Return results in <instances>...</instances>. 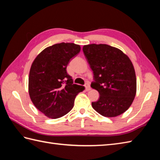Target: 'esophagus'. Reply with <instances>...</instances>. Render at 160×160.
<instances>
[{
  "mask_svg": "<svg viewBox=\"0 0 160 160\" xmlns=\"http://www.w3.org/2000/svg\"><path fill=\"white\" fill-rule=\"evenodd\" d=\"M85 89H86V91H90L91 90V87H90V84H89V83H86V84H85Z\"/></svg>",
  "mask_w": 160,
  "mask_h": 160,
  "instance_id": "obj_1",
  "label": "esophagus"
}]
</instances>
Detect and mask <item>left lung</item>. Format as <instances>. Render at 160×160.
I'll use <instances>...</instances> for the list:
<instances>
[{
    "label": "left lung",
    "mask_w": 160,
    "mask_h": 160,
    "mask_svg": "<svg viewBox=\"0 0 160 160\" xmlns=\"http://www.w3.org/2000/svg\"><path fill=\"white\" fill-rule=\"evenodd\" d=\"M82 50L94 75L95 82L91 87L100 93L92 107L107 118L124 113L133 102L137 90L131 60L120 49L105 44L84 45Z\"/></svg>",
    "instance_id": "8db88e82"
}]
</instances>
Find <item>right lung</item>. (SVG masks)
Instances as JSON below:
<instances>
[{"instance_id":"right-lung-1","label":"right lung","mask_w":160,"mask_h":160,"mask_svg":"<svg viewBox=\"0 0 160 160\" xmlns=\"http://www.w3.org/2000/svg\"><path fill=\"white\" fill-rule=\"evenodd\" d=\"M74 43L55 44L42 50L32 64L29 94L36 108L47 117L56 119L72 109L77 95L84 87L73 84L67 73L71 58L80 52Z\"/></svg>"}]
</instances>
